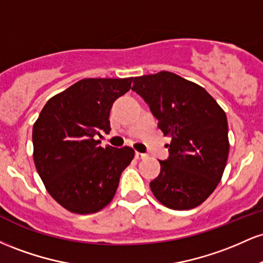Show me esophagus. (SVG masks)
Wrapping results in <instances>:
<instances>
[{"mask_svg": "<svg viewBox=\"0 0 263 263\" xmlns=\"http://www.w3.org/2000/svg\"><path fill=\"white\" fill-rule=\"evenodd\" d=\"M146 157H147V155H146V153L136 152V158H137V159H143V158H146Z\"/></svg>", "mask_w": 263, "mask_h": 263, "instance_id": "1", "label": "esophagus"}]
</instances>
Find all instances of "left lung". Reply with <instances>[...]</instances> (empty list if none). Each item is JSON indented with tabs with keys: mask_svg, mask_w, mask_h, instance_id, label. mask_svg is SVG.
<instances>
[{
	"mask_svg": "<svg viewBox=\"0 0 263 263\" xmlns=\"http://www.w3.org/2000/svg\"><path fill=\"white\" fill-rule=\"evenodd\" d=\"M138 93L172 138L170 158L149 186L157 200L174 210L204 203L215 190L228 162V119L204 87L171 71L134 79Z\"/></svg>",
	"mask_w": 263,
	"mask_h": 263,
	"instance_id": "8db88e82",
	"label": "left lung"
}]
</instances>
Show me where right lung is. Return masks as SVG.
Wrapping results in <instances>:
<instances>
[{
    "label": "right lung",
    "instance_id": "obj_1",
    "mask_svg": "<svg viewBox=\"0 0 263 263\" xmlns=\"http://www.w3.org/2000/svg\"><path fill=\"white\" fill-rule=\"evenodd\" d=\"M134 78H89L50 98L33 125V159L45 189L75 214L104 209L116 194L131 147H101V132L111 131L114 101L131 89Z\"/></svg>",
    "mask_w": 263,
    "mask_h": 263
}]
</instances>
